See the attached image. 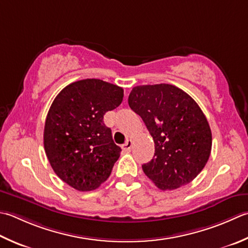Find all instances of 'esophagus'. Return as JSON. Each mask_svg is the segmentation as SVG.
I'll return each instance as SVG.
<instances>
[{"mask_svg":"<svg viewBox=\"0 0 248 248\" xmlns=\"http://www.w3.org/2000/svg\"><path fill=\"white\" fill-rule=\"evenodd\" d=\"M132 145H133V143H132V140H128L127 142H125V144H124L123 145V148L124 149V150H127V152H129V150L132 148Z\"/></svg>","mask_w":248,"mask_h":248,"instance_id":"34e87169","label":"esophagus"}]
</instances>
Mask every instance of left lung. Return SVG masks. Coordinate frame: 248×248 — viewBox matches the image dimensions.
Masks as SVG:
<instances>
[{"mask_svg":"<svg viewBox=\"0 0 248 248\" xmlns=\"http://www.w3.org/2000/svg\"><path fill=\"white\" fill-rule=\"evenodd\" d=\"M128 103L155 142L154 158L142 166L146 176L161 190L193 181L212 149L210 124L197 102L175 86L159 84L134 87Z\"/></svg>","mask_w":248,"mask_h":248,"instance_id":"obj_1","label":"left lung"}]
</instances>
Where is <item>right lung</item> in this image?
<instances>
[{"label":"right lung","mask_w":248,"mask_h":248,"mask_svg":"<svg viewBox=\"0 0 248 248\" xmlns=\"http://www.w3.org/2000/svg\"><path fill=\"white\" fill-rule=\"evenodd\" d=\"M123 99L121 87L87 78L66 86L53 100L44 147L55 173L76 190H94L109 177L121 148L103 118Z\"/></svg>","instance_id":"obj_1"}]
</instances>
